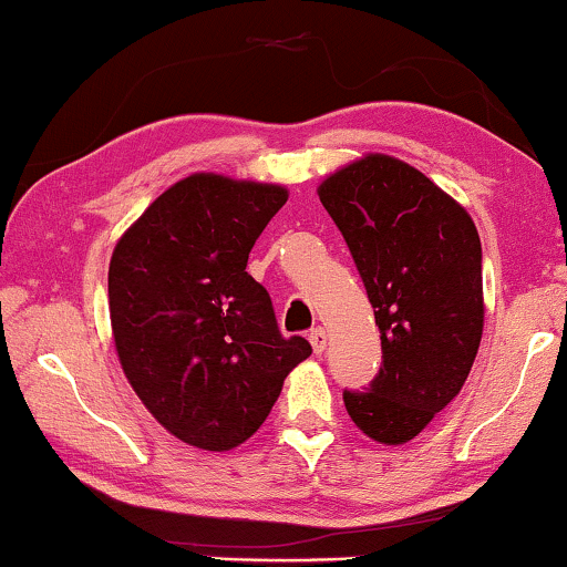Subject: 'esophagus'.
<instances>
[{"label": "esophagus", "instance_id": "esophagus-1", "mask_svg": "<svg viewBox=\"0 0 567 567\" xmlns=\"http://www.w3.org/2000/svg\"><path fill=\"white\" fill-rule=\"evenodd\" d=\"M309 343H312L315 353H322L324 348H328V332H324L322 328H312L309 330Z\"/></svg>", "mask_w": 567, "mask_h": 567}]
</instances>
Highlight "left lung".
Masks as SVG:
<instances>
[{"instance_id": "obj_1", "label": "left lung", "mask_w": 567, "mask_h": 567, "mask_svg": "<svg viewBox=\"0 0 567 567\" xmlns=\"http://www.w3.org/2000/svg\"><path fill=\"white\" fill-rule=\"evenodd\" d=\"M374 307L382 367L343 390L386 446L415 439L467 379L483 338V247L470 214L405 162L369 154L320 185Z\"/></svg>"}]
</instances>
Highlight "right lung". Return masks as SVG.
Wrapping results in <instances>:
<instances>
[{
	"mask_svg": "<svg viewBox=\"0 0 567 567\" xmlns=\"http://www.w3.org/2000/svg\"><path fill=\"white\" fill-rule=\"evenodd\" d=\"M286 198L281 185L190 175L113 250L107 305L121 367L146 410L206 452L250 439L312 353L301 336H281L270 293L245 270Z\"/></svg>",
	"mask_w": 567,
	"mask_h": 567,
	"instance_id": "obj_1",
	"label": "right lung"
}]
</instances>
